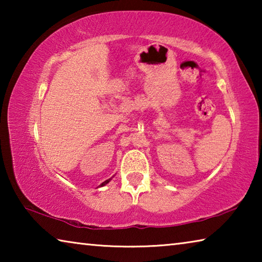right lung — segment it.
<instances>
[{
	"mask_svg": "<svg viewBox=\"0 0 262 262\" xmlns=\"http://www.w3.org/2000/svg\"><path fill=\"white\" fill-rule=\"evenodd\" d=\"M108 181H110V179H107V180H105V181H104V183H103V184H101V186H103V185H105V184H107V183H108Z\"/></svg>",
	"mask_w": 262,
	"mask_h": 262,
	"instance_id": "right-lung-1",
	"label": "right lung"
}]
</instances>
